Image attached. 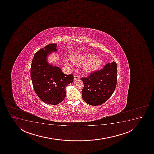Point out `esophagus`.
<instances>
[{
    "instance_id": "34e87169",
    "label": "esophagus",
    "mask_w": 154,
    "mask_h": 154,
    "mask_svg": "<svg viewBox=\"0 0 154 154\" xmlns=\"http://www.w3.org/2000/svg\"><path fill=\"white\" fill-rule=\"evenodd\" d=\"M79 79V77L78 76V75H75L74 76V80H78Z\"/></svg>"
}]
</instances>
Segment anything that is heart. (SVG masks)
Listing matches in <instances>:
<instances>
[{"label": "heart", "instance_id": "heart-1", "mask_svg": "<svg viewBox=\"0 0 154 154\" xmlns=\"http://www.w3.org/2000/svg\"><path fill=\"white\" fill-rule=\"evenodd\" d=\"M72 61L76 64L85 63L84 68L88 72L95 71L100 68L103 64V60L99 57H96L95 54H92L74 56L72 57ZM65 61L67 64H70L68 59H65Z\"/></svg>", "mask_w": 154, "mask_h": 154}]
</instances>
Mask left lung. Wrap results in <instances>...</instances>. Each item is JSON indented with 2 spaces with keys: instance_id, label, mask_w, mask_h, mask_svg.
<instances>
[{
  "instance_id": "left-lung-1",
  "label": "left lung",
  "mask_w": 154,
  "mask_h": 154,
  "mask_svg": "<svg viewBox=\"0 0 154 154\" xmlns=\"http://www.w3.org/2000/svg\"><path fill=\"white\" fill-rule=\"evenodd\" d=\"M117 64L115 62L105 65L100 71L91 72L83 82L82 98L86 103L98 106L105 103L114 92L117 83Z\"/></svg>"
}]
</instances>
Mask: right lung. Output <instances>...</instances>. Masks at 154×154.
<instances>
[{"label":"right lung","instance_id":"right-lung-1","mask_svg":"<svg viewBox=\"0 0 154 154\" xmlns=\"http://www.w3.org/2000/svg\"><path fill=\"white\" fill-rule=\"evenodd\" d=\"M57 44H50L38 51L33 58L30 74L33 89L40 100L57 105L66 96L65 87L74 80L72 74L66 75L60 68L48 63L47 57L57 51Z\"/></svg>","mask_w":154,"mask_h":154}]
</instances>
